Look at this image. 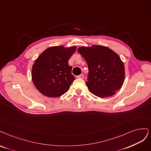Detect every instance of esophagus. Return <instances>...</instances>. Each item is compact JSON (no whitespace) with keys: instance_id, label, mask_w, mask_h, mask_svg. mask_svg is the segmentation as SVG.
I'll return each mask as SVG.
<instances>
[{"instance_id":"1","label":"esophagus","mask_w":151,"mask_h":151,"mask_svg":"<svg viewBox=\"0 0 151 151\" xmlns=\"http://www.w3.org/2000/svg\"><path fill=\"white\" fill-rule=\"evenodd\" d=\"M77 78H80V79H83L84 78V75L83 74H81L78 76H77Z\"/></svg>"}]
</instances>
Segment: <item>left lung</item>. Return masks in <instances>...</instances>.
Instances as JSON below:
<instances>
[{
  "label": "left lung",
  "instance_id": "left-lung-1",
  "mask_svg": "<svg viewBox=\"0 0 151 151\" xmlns=\"http://www.w3.org/2000/svg\"><path fill=\"white\" fill-rule=\"evenodd\" d=\"M78 51L88 68L86 85L100 98L114 95L122 86L125 68L119 56L110 48L99 45L81 47Z\"/></svg>",
  "mask_w": 151,
  "mask_h": 151
}]
</instances>
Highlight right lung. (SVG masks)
Here are the masks:
<instances>
[{
	"label": "right lung",
	"mask_w": 151,
	"mask_h": 151,
	"mask_svg": "<svg viewBox=\"0 0 151 151\" xmlns=\"http://www.w3.org/2000/svg\"><path fill=\"white\" fill-rule=\"evenodd\" d=\"M76 50V46H52L38 56L32 65L31 76L34 85L41 94L56 98L68 90L75 80L68 60Z\"/></svg>",
	"instance_id": "right-lung-1"
}]
</instances>
